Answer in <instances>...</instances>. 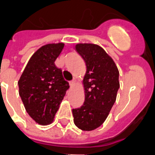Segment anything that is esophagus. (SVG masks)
<instances>
[{
	"mask_svg": "<svg viewBox=\"0 0 155 155\" xmlns=\"http://www.w3.org/2000/svg\"><path fill=\"white\" fill-rule=\"evenodd\" d=\"M75 84H76V79H75V78H74L72 81H71L70 82V86L71 87H74Z\"/></svg>",
	"mask_w": 155,
	"mask_h": 155,
	"instance_id": "1",
	"label": "esophagus"
}]
</instances>
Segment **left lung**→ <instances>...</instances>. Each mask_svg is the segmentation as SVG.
Instances as JSON below:
<instances>
[{"instance_id": "obj_1", "label": "left lung", "mask_w": 155, "mask_h": 155, "mask_svg": "<svg viewBox=\"0 0 155 155\" xmlns=\"http://www.w3.org/2000/svg\"><path fill=\"white\" fill-rule=\"evenodd\" d=\"M75 51L86 64L82 84L84 103L72 109L74 123L84 131L100 127L108 117L120 87L119 71L114 61L97 44L78 43Z\"/></svg>"}]
</instances>
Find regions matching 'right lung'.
I'll use <instances>...</instances> for the list:
<instances>
[{
    "mask_svg": "<svg viewBox=\"0 0 155 155\" xmlns=\"http://www.w3.org/2000/svg\"><path fill=\"white\" fill-rule=\"evenodd\" d=\"M64 47L63 42L49 43L38 49L28 61L18 80L19 95L24 107L35 122H53L69 85L54 65Z\"/></svg>",
    "mask_w": 155,
    "mask_h": 155,
    "instance_id": "obj_1",
    "label": "right lung"
}]
</instances>
